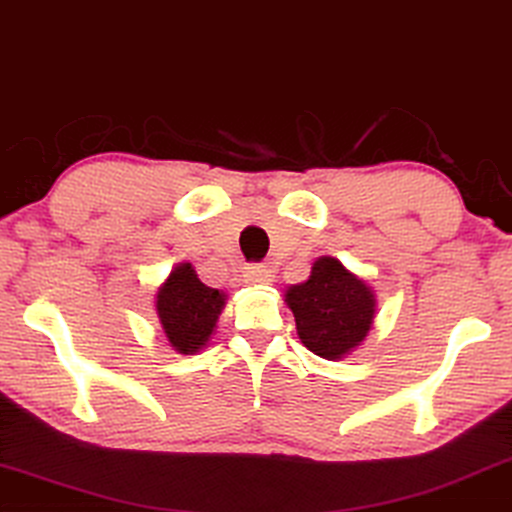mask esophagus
Listing matches in <instances>:
<instances>
[{
	"mask_svg": "<svg viewBox=\"0 0 512 512\" xmlns=\"http://www.w3.org/2000/svg\"><path fill=\"white\" fill-rule=\"evenodd\" d=\"M244 279H247L249 284H270L272 281L270 265H263V263L247 265V268H244Z\"/></svg>",
	"mask_w": 512,
	"mask_h": 512,
	"instance_id": "obj_1",
	"label": "esophagus"
}]
</instances>
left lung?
<instances>
[{
    "label": "left lung",
    "instance_id": "8db88e82",
    "mask_svg": "<svg viewBox=\"0 0 512 512\" xmlns=\"http://www.w3.org/2000/svg\"><path fill=\"white\" fill-rule=\"evenodd\" d=\"M284 298L300 342L325 360H342L358 348L374 323V291L332 256L314 261L309 279L288 286Z\"/></svg>",
    "mask_w": 512,
    "mask_h": 512
}]
</instances>
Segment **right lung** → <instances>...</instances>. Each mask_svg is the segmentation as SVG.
I'll return each mask as SVG.
<instances>
[{"mask_svg":"<svg viewBox=\"0 0 512 512\" xmlns=\"http://www.w3.org/2000/svg\"><path fill=\"white\" fill-rule=\"evenodd\" d=\"M226 293L205 286L191 263L175 265L157 291V314L170 346L194 355L210 342L217 328Z\"/></svg>","mask_w":512,"mask_h":512,"instance_id":"add662e5","label":"right lung"}]
</instances>
